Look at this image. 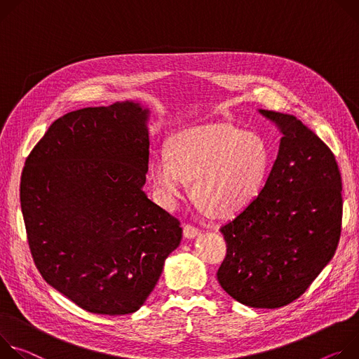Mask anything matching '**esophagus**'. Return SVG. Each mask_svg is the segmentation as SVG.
<instances>
[{"mask_svg":"<svg viewBox=\"0 0 359 359\" xmlns=\"http://www.w3.org/2000/svg\"><path fill=\"white\" fill-rule=\"evenodd\" d=\"M200 233H201V231L198 229L196 226L189 225V224L184 225V236L185 238H189V240H192V238H196Z\"/></svg>","mask_w":359,"mask_h":359,"instance_id":"esophagus-1","label":"esophagus"}]
</instances>
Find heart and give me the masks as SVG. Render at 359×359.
I'll list each match as a JSON object with an SVG mask.
<instances>
[{
    "mask_svg": "<svg viewBox=\"0 0 359 359\" xmlns=\"http://www.w3.org/2000/svg\"><path fill=\"white\" fill-rule=\"evenodd\" d=\"M168 159L155 156L149 180L165 207H175L192 182L195 201L217 218L247 210L268 178L272 154L255 133L231 124H205L178 133L168 145Z\"/></svg>",
    "mask_w": 359,
    "mask_h": 359,
    "instance_id": "1",
    "label": "heart"
}]
</instances>
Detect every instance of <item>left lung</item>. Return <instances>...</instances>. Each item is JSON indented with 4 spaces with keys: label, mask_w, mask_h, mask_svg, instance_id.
I'll return each mask as SVG.
<instances>
[{
    "label": "left lung",
    "mask_w": 359,
    "mask_h": 359,
    "mask_svg": "<svg viewBox=\"0 0 359 359\" xmlns=\"http://www.w3.org/2000/svg\"><path fill=\"white\" fill-rule=\"evenodd\" d=\"M283 134L257 200L221 226L222 290L252 308L302 295L332 259L342 221V182L331 149L294 115L259 109Z\"/></svg>",
    "instance_id": "1"
}]
</instances>
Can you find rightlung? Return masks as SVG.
I'll list each match as a JSON object with an SVG mask.
<instances>
[{"label":"right lung","mask_w":359,"mask_h":359,"mask_svg":"<svg viewBox=\"0 0 359 359\" xmlns=\"http://www.w3.org/2000/svg\"><path fill=\"white\" fill-rule=\"evenodd\" d=\"M148 118L137 101L68 112L22 170L34 262L47 284L93 313L138 311L182 238L180 221L142 189Z\"/></svg>","instance_id":"right-lung-1"}]
</instances>
